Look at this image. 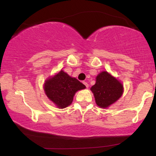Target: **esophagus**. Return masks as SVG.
<instances>
[{
	"label": "esophagus",
	"instance_id": "obj_1",
	"mask_svg": "<svg viewBox=\"0 0 156 156\" xmlns=\"http://www.w3.org/2000/svg\"><path fill=\"white\" fill-rule=\"evenodd\" d=\"M83 84H84L85 85V86H86L87 88H88V87H89V84H87V82H83Z\"/></svg>",
	"mask_w": 156,
	"mask_h": 156
}]
</instances>
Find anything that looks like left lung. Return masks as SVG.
Returning <instances> with one entry per match:
<instances>
[{
  "instance_id": "obj_1",
  "label": "left lung",
  "mask_w": 156,
  "mask_h": 156,
  "mask_svg": "<svg viewBox=\"0 0 156 156\" xmlns=\"http://www.w3.org/2000/svg\"><path fill=\"white\" fill-rule=\"evenodd\" d=\"M95 102L101 108H106L120 99L123 86L120 81L106 71L101 72L96 77V83L91 87Z\"/></svg>"
}]
</instances>
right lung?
<instances>
[{
    "label": "right lung",
    "mask_w": 156,
    "mask_h": 156,
    "mask_svg": "<svg viewBox=\"0 0 156 156\" xmlns=\"http://www.w3.org/2000/svg\"><path fill=\"white\" fill-rule=\"evenodd\" d=\"M43 88L48 99L57 108H64L72 103L76 91L84 89L86 87L76 78L60 70L44 81Z\"/></svg>",
    "instance_id": "1"
}]
</instances>
